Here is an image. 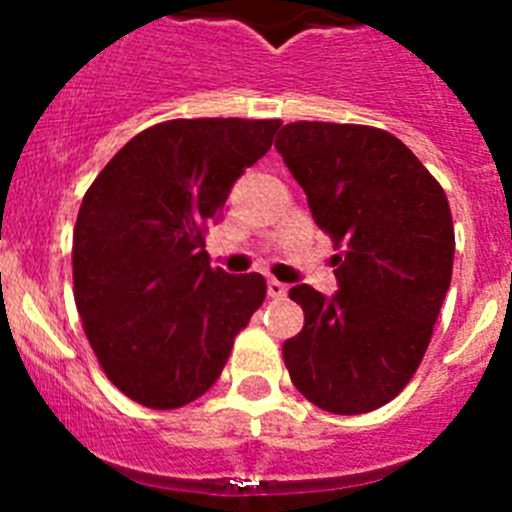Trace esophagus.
Returning a JSON list of instances; mask_svg holds the SVG:
<instances>
[{
	"label": "esophagus",
	"instance_id": "esophagus-1",
	"mask_svg": "<svg viewBox=\"0 0 512 512\" xmlns=\"http://www.w3.org/2000/svg\"><path fill=\"white\" fill-rule=\"evenodd\" d=\"M266 292H269V297H277V300H282V297L287 295V287H284L282 282H277V279H269V282H266Z\"/></svg>",
	"mask_w": 512,
	"mask_h": 512
}]
</instances>
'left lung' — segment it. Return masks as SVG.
Instances as JSON below:
<instances>
[{
	"label": "left lung",
	"instance_id": "8db88e82",
	"mask_svg": "<svg viewBox=\"0 0 512 512\" xmlns=\"http://www.w3.org/2000/svg\"><path fill=\"white\" fill-rule=\"evenodd\" d=\"M274 146L341 248L333 295L289 289L305 325L284 364L312 405L369 413L400 395L431 341L454 266L449 200L402 140L369 125L292 122Z\"/></svg>",
	"mask_w": 512,
	"mask_h": 512
}]
</instances>
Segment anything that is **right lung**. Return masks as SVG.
Wrapping results in <instances>:
<instances>
[{"instance_id": "obj_1", "label": "right lung", "mask_w": 512, "mask_h": 512, "mask_svg": "<svg viewBox=\"0 0 512 512\" xmlns=\"http://www.w3.org/2000/svg\"><path fill=\"white\" fill-rule=\"evenodd\" d=\"M279 125L161 122L125 143L84 194L76 307L104 374L130 400L174 410L205 395L264 302V277L212 269L202 233Z\"/></svg>"}]
</instances>
